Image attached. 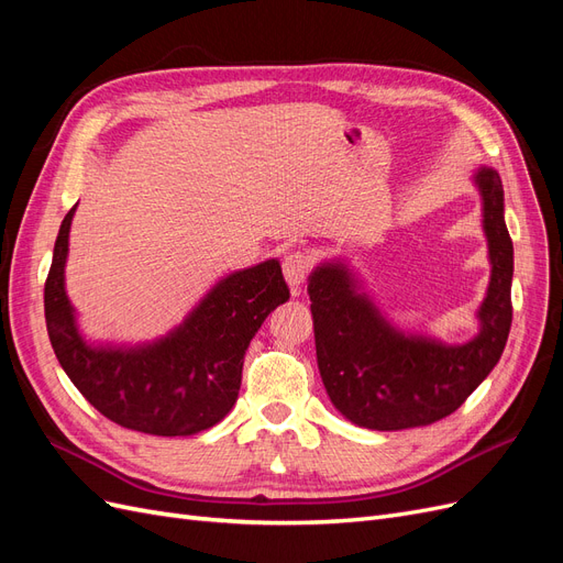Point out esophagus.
Returning a JSON list of instances; mask_svg holds the SVG:
<instances>
[{
	"instance_id": "34e87169",
	"label": "esophagus",
	"mask_w": 563,
	"mask_h": 563,
	"mask_svg": "<svg viewBox=\"0 0 563 563\" xmlns=\"http://www.w3.org/2000/svg\"><path fill=\"white\" fill-rule=\"evenodd\" d=\"M310 269H312L310 255H305L302 251H294V253L284 255V277H286L288 286L294 288V294H298L300 284L308 279Z\"/></svg>"
}]
</instances>
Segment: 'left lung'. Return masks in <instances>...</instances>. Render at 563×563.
I'll use <instances>...</instances> for the list:
<instances>
[{
    "label": "left lung",
    "instance_id": "obj_1",
    "mask_svg": "<svg viewBox=\"0 0 563 563\" xmlns=\"http://www.w3.org/2000/svg\"><path fill=\"white\" fill-rule=\"evenodd\" d=\"M484 199L490 284L482 331L465 345L404 335L354 294L345 267L321 265L310 277L317 364L333 406L360 428L408 430L451 416L498 364L512 327L515 249L505 225L503 183L476 174Z\"/></svg>",
    "mask_w": 563,
    "mask_h": 563
}]
</instances>
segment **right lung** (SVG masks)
<instances>
[{
  "instance_id": "add662e5",
  "label": "right lung",
  "mask_w": 563,
  "mask_h": 563,
  "mask_svg": "<svg viewBox=\"0 0 563 563\" xmlns=\"http://www.w3.org/2000/svg\"><path fill=\"white\" fill-rule=\"evenodd\" d=\"M75 207L63 218L44 284L51 347L96 411L126 430L185 437L213 428L240 395L244 354L265 317L291 298L277 261L234 272L168 338L133 350L81 340L63 269Z\"/></svg>"
}]
</instances>
